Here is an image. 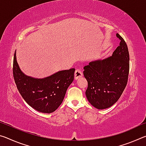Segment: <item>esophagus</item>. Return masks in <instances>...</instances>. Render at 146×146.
<instances>
[{
  "mask_svg": "<svg viewBox=\"0 0 146 146\" xmlns=\"http://www.w3.org/2000/svg\"><path fill=\"white\" fill-rule=\"evenodd\" d=\"M82 73L80 70H76L75 72V75H74V78H75V80H77L79 78L82 77Z\"/></svg>",
  "mask_w": 146,
  "mask_h": 146,
  "instance_id": "34e87169",
  "label": "esophagus"
}]
</instances>
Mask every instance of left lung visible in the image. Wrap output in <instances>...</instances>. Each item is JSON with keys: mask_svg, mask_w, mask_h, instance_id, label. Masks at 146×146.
<instances>
[{"mask_svg": "<svg viewBox=\"0 0 146 146\" xmlns=\"http://www.w3.org/2000/svg\"><path fill=\"white\" fill-rule=\"evenodd\" d=\"M120 42L110 57L90 62L84 68L88 81L87 99L98 110H104L117 102L127 82L129 55L126 43L119 34Z\"/></svg>", "mask_w": 146, "mask_h": 146, "instance_id": "obj_1", "label": "left lung"}]
</instances>
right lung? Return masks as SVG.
<instances>
[{
    "label": "right lung",
    "instance_id": "1",
    "mask_svg": "<svg viewBox=\"0 0 146 146\" xmlns=\"http://www.w3.org/2000/svg\"><path fill=\"white\" fill-rule=\"evenodd\" d=\"M75 71L72 68L42 78L32 77L22 71L15 52L13 73L17 89L28 104L39 112L53 113L60 106L74 80Z\"/></svg>",
    "mask_w": 146,
    "mask_h": 146
}]
</instances>
